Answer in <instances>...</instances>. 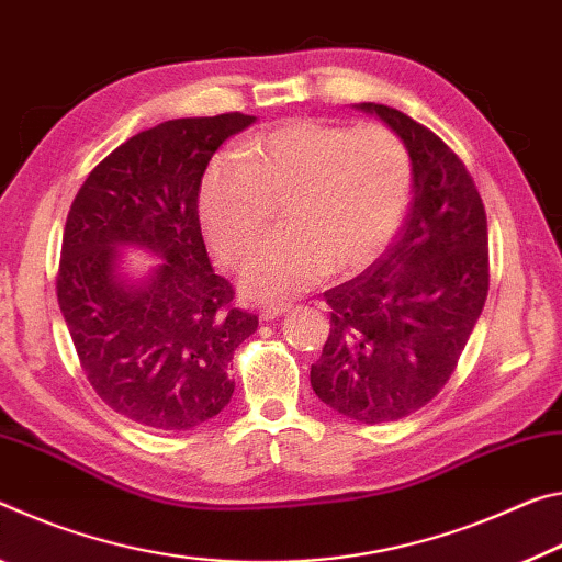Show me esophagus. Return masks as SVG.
<instances>
[{
    "mask_svg": "<svg viewBox=\"0 0 562 562\" xmlns=\"http://www.w3.org/2000/svg\"><path fill=\"white\" fill-rule=\"evenodd\" d=\"M289 311H291V303H271V306L261 308V318L273 321V318H279L283 314H289Z\"/></svg>",
    "mask_w": 562,
    "mask_h": 562,
    "instance_id": "1",
    "label": "esophagus"
}]
</instances>
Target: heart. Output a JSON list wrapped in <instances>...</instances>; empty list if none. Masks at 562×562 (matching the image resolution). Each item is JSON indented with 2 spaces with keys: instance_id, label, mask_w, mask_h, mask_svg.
<instances>
[{
  "instance_id": "heart-1",
  "label": "heart",
  "mask_w": 562,
  "mask_h": 562,
  "mask_svg": "<svg viewBox=\"0 0 562 562\" xmlns=\"http://www.w3.org/2000/svg\"><path fill=\"white\" fill-rule=\"evenodd\" d=\"M411 189V151L393 128L289 119L209 164L199 218L221 259L241 263L269 226L271 201L283 199L286 232L251 256L241 286L254 301H289L330 269L371 263L401 228Z\"/></svg>"
}]
</instances>
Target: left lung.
I'll use <instances>...</instances> for the list:
<instances>
[{"instance_id":"1","label":"left lung","mask_w":562,"mask_h":562,"mask_svg":"<svg viewBox=\"0 0 562 562\" xmlns=\"http://www.w3.org/2000/svg\"><path fill=\"white\" fill-rule=\"evenodd\" d=\"M413 161L406 226L356 279L324 293L330 334L311 389L358 423H391L436 398L488 299V218L453 149L398 109L361 104Z\"/></svg>"}]
</instances>
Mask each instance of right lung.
<instances>
[{"mask_svg":"<svg viewBox=\"0 0 562 562\" xmlns=\"http://www.w3.org/2000/svg\"><path fill=\"white\" fill-rule=\"evenodd\" d=\"M254 116L171 119L101 159L71 201L61 236L57 299L79 366L119 416L179 434L232 401L234 351L259 316L234 303L199 224V187L211 156ZM119 245L165 263L144 288L115 273Z\"/></svg>","mask_w":562,"mask_h":562,"instance_id":"add662e5","label":"right lung"}]
</instances>
